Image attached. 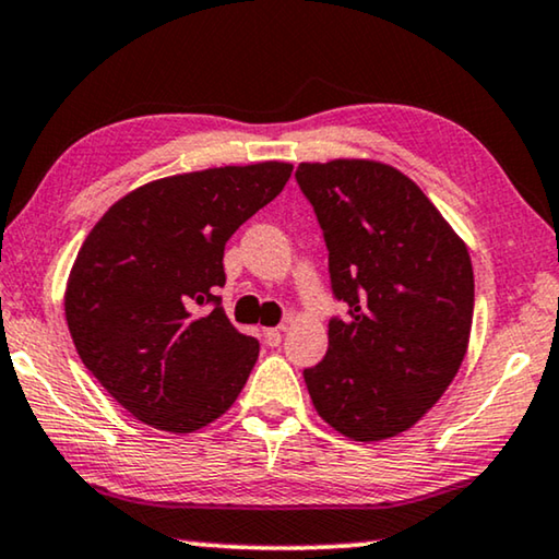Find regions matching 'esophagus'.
Returning <instances> with one entry per match:
<instances>
[{
    "instance_id": "34e87169",
    "label": "esophagus",
    "mask_w": 559,
    "mask_h": 559,
    "mask_svg": "<svg viewBox=\"0 0 559 559\" xmlns=\"http://www.w3.org/2000/svg\"><path fill=\"white\" fill-rule=\"evenodd\" d=\"M282 333H285V325H282V328H266L264 330V343L270 347H277L282 343Z\"/></svg>"
}]
</instances>
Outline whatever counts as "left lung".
Returning <instances> with one entry per match:
<instances>
[{
  "mask_svg": "<svg viewBox=\"0 0 559 559\" xmlns=\"http://www.w3.org/2000/svg\"><path fill=\"white\" fill-rule=\"evenodd\" d=\"M330 282L350 307L330 320L328 355L305 370L312 406L353 441L408 431L456 378L474 318L464 239L399 168L368 158L299 164Z\"/></svg>",
  "mask_w": 559,
  "mask_h": 559,
  "instance_id": "left-lung-1",
  "label": "left lung"
}]
</instances>
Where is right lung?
Segmentation results:
<instances>
[{
    "label": "right lung",
    "instance_id": "obj_1",
    "mask_svg": "<svg viewBox=\"0 0 559 559\" xmlns=\"http://www.w3.org/2000/svg\"><path fill=\"white\" fill-rule=\"evenodd\" d=\"M289 174L293 164L262 160L166 176L118 199L85 237L64 320L85 368L143 424L191 433L237 401L260 343L214 295L224 247Z\"/></svg>",
    "mask_w": 559,
    "mask_h": 559
}]
</instances>
